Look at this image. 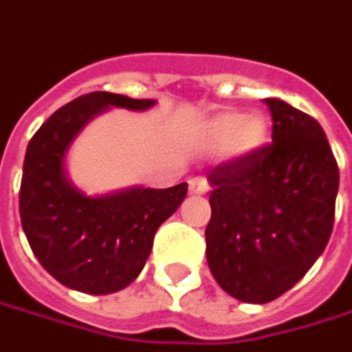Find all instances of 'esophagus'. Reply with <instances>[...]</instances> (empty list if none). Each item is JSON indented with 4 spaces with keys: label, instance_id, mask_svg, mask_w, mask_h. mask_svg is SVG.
<instances>
[{
    "label": "esophagus",
    "instance_id": "34e87169",
    "mask_svg": "<svg viewBox=\"0 0 352 352\" xmlns=\"http://www.w3.org/2000/svg\"><path fill=\"white\" fill-rule=\"evenodd\" d=\"M189 191L193 195H205L209 191L207 179L205 177H193V179H189Z\"/></svg>",
    "mask_w": 352,
    "mask_h": 352
}]
</instances>
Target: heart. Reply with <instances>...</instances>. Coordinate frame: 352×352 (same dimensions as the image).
<instances>
[{
  "mask_svg": "<svg viewBox=\"0 0 352 352\" xmlns=\"http://www.w3.org/2000/svg\"><path fill=\"white\" fill-rule=\"evenodd\" d=\"M203 141L215 153L227 149L231 157L253 155L269 141V121L263 113L227 109L203 125Z\"/></svg>",
  "mask_w": 352,
  "mask_h": 352,
  "instance_id": "1",
  "label": "heart"
}]
</instances>
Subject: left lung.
<instances>
[{
	"mask_svg": "<svg viewBox=\"0 0 352 352\" xmlns=\"http://www.w3.org/2000/svg\"><path fill=\"white\" fill-rule=\"evenodd\" d=\"M273 143L209 171L207 263L219 287L243 302H271L324 251L335 223L339 167L311 115L265 99Z\"/></svg>",
	"mask_w": 352,
	"mask_h": 352,
	"instance_id": "left-lung-1",
	"label": "left lung"
}]
</instances>
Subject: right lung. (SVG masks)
Here are the masks:
<instances>
[{
    "label": "right lung",
    "mask_w": 352,
    "mask_h": 352,
    "mask_svg": "<svg viewBox=\"0 0 352 352\" xmlns=\"http://www.w3.org/2000/svg\"><path fill=\"white\" fill-rule=\"evenodd\" d=\"M153 99L94 91L69 101L33 135L19 189V215L33 255L61 285L109 295L143 271L157 229L187 195V183L169 189L133 187L89 197L65 175V153L95 115L123 107L143 111Z\"/></svg>",
    "instance_id": "add662e5"
}]
</instances>
